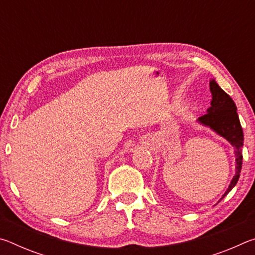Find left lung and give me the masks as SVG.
<instances>
[{"label":"left lung","mask_w":255,"mask_h":255,"mask_svg":"<svg viewBox=\"0 0 255 255\" xmlns=\"http://www.w3.org/2000/svg\"><path fill=\"white\" fill-rule=\"evenodd\" d=\"M210 91L213 94V100H211V107L208 109V112L198 119L202 125L209 126L214 129L216 132L230 141L235 148L236 155V173L233 178L230 184V188L227 189L225 197L231 190L235 187V184L239 181L241 170H242V146H243V129H242L239 115H237V108L235 106L233 99L228 94L219 88V85L213 80L210 81ZM222 198V199H223ZM221 199V200H222ZM219 200V201H221Z\"/></svg>","instance_id":"1"}]
</instances>
